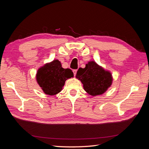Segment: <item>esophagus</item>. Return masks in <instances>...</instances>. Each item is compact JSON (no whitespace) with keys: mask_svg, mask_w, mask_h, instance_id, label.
Instances as JSON below:
<instances>
[{"mask_svg":"<svg viewBox=\"0 0 149 149\" xmlns=\"http://www.w3.org/2000/svg\"><path fill=\"white\" fill-rule=\"evenodd\" d=\"M73 72L74 76H76V72H77V70H73Z\"/></svg>","mask_w":149,"mask_h":149,"instance_id":"34e87169","label":"esophagus"}]
</instances>
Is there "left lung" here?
<instances>
[{"label": "left lung", "mask_w": 149, "mask_h": 149, "mask_svg": "<svg viewBox=\"0 0 149 149\" xmlns=\"http://www.w3.org/2000/svg\"><path fill=\"white\" fill-rule=\"evenodd\" d=\"M76 78L81 81L85 91L93 96L105 93L112 81L110 72L104 70L94 61L88 62L84 68H79Z\"/></svg>", "instance_id": "left-lung-1"}]
</instances>
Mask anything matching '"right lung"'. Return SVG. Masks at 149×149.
Wrapping results in <instances>:
<instances>
[{
	"label": "right lung",
	"mask_w": 149,
	"mask_h": 149,
	"mask_svg": "<svg viewBox=\"0 0 149 149\" xmlns=\"http://www.w3.org/2000/svg\"><path fill=\"white\" fill-rule=\"evenodd\" d=\"M73 76L71 70L63 68L60 61L55 60L40 68L36 78L43 91L52 96L60 93L66 80Z\"/></svg>",
	"instance_id": "add662e5"
}]
</instances>
